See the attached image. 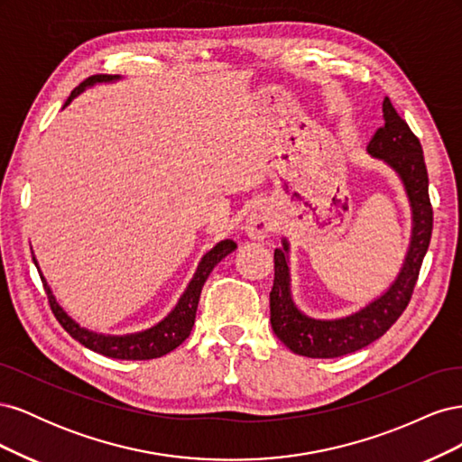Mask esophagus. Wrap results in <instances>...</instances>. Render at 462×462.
<instances>
[{"label":"esophagus","mask_w":462,"mask_h":462,"mask_svg":"<svg viewBox=\"0 0 462 462\" xmlns=\"http://www.w3.org/2000/svg\"><path fill=\"white\" fill-rule=\"evenodd\" d=\"M273 229H275L273 219L263 208H254L245 221V231L248 233L250 239H256V241H263L265 236H270L273 233Z\"/></svg>","instance_id":"1"}]
</instances>
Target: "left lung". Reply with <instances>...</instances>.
<instances>
[{
  "label": "left lung",
  "instance_id": "8db88e82",
  "mask_svg": "<svg viewBox=\"0 0 462 462\" xmlns=\"http://www.w3.org/2000/svg\"><path fill=\"white\" fill-rule=\"evenodd\" d=\"M383 127L375 131L368 144L372 158L383 162L401 179L412 214L411 243L401 270L380 297L360 310L333 319H319L304 314L292 300L289 241L282 239L275 248V277L270 292L272 329L292 353L310 358H335L365 348L395 324L407 309L416 285L418 272L428 253L433 212L428 197V171L420 141L401 119L389 97L383 100Z\"/></svg>",
  "mask_w": 462,
  "mask_h": 462
}]
</instances>
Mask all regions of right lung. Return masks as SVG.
<instances>
[{"label": "right lung", "mask_w": 462, "mask_h": 462, "mask_svg": "<svg viewBox=\"0 0 462 462\" xmlns=\"http://www.w3.org/2000/svg\"><path fill=\"white\" fill-rule=\"evenodd\" d=\"M119 80V75H94L88 77L85 82L71 92V96L67 97V102L63 107L73 102V97H77L80 92H85L87 88L100 85V82H114ZM236 245L231 239H223L219 241L214 248H209L208 253L202 256L199 262V268L194 272L192 279L189 282L187 289L180 299L177 300L175 309L167 314L162 321H158L156 326H152L148 329L136 331V333H127V335H106V333H96L87 328H82L80 324L69 316L58 299L53 297L51 287L48 285L46 277L42 275L40 265L36 262V256L32 254V260L38 268L42 283H44V289L48 292V300L51 306V312L58 318L63 329L71 335L73 339H77L80 345H85L90 351L104 355L109 358H117V360H150V358H160L167 353H171L173 348H177L180 343H183L194 326V318H197V309H199V300H200V292L206 283L208 275L212 273L216 265L231 254Z\"/></svg>", "instance_id": "1"}]
</instances>
